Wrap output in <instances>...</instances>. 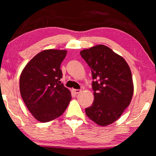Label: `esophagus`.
Here are the masks:
<instances>
[{"instance_id": "1", "label": "esophagus", "mask_w": 156, "mask_h": 156, "mask_svg": "<svg viewBox=\"0 0 156 156\" xmlns=\"http://www.w3.org/2000/svg\"><path fill=\"white\" fill-rule=\"evenodd\" d=\"M81 90H80V89H75V90H74V93L75 94H80V92H81Z\"/></svg>"}]
</instances>
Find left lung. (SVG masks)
Segmentation results:
<instances>
[{
	"label": "left lung",
	"instance_id": "1",
	"mask_svg": "<svg viewBox=\"0 0 156 156\" xmlns=\"http://www.w3.org/2000/svg\"><path fill=\"white\" fill-rule=\"evenodd\" d=\"M80 55L92 72L94 99L85 109L92 121L107 126L121 117L131 102L133 83L130 68L121 55L104 45L83 49Z\"/></svg>",
	"mask_w": 156,
	"mask_h": 156
}]
</instances>
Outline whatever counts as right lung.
<instances>
[{
	"instance_id": "right-lung-1",
	"label": "right lung",
	"mask_w": 156,
	"mask_h": 156,
	"mask_svg": "<svg viewBox=\"0 0 156 156\" xmlns=\"http://www.w3.org/2000/svg\"><path fill=\"white\" fill-rule=\"evenodd\" d=\"M67 51L45 49L25 66L20 76V93L34 117L42 122L61 116L72 99L70 91L60 84V65Z\"/></svg>"
}]
</instances>
